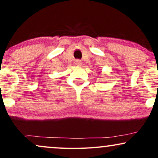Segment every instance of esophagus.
<instances>
[{
  "mask_svg": "<svg viewBox=\"0 0 158 158\" xmlns=\"http://www.w3.org/2000/svg\"><path fill=\"white\" fill-rule=\"evenodd\" d=\"M81 63H82L81 62V61L79 60V59H78V60H76V61H75V64L77 65V66H81Z\"/></svg>",
  "mask_w": 158,
  "mask_h": 158,
  "instance_id": "34e87169",
  "label": "esophagus"
}]
</instances>
